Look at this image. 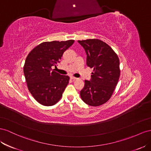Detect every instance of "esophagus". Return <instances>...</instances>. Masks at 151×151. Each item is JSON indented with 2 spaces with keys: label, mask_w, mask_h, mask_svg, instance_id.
Wrapping results in <instances>:
<instances>
[{
  "label": "esophagus",
  "mask_w": 151,
  "mask_h": 151,
  "mask_svg": "<svg viewBox=\"0 0 151 151\" xmlns=\"http://www.w3.org/2000/svg\"><path fill=\"white\" fill-rule=\"evenodd\" d=\"M71 79L73 80H75L78 79V78H76V77H74V76H71Z\"/></svg>",
  "instance_id": "34e87169"
}]
</instances>
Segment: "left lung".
Masks as SVG:
<instances>
[{"label":"left lung","instance_id":"8db88e82","mask_svg":"<svg viewBox=\"0 0 151 151\" xmlns=\"http://www.w3.org/2000/svg\"><path fill=\"white\" fill-rule=\"evenodd\" d=\"M87 54V65L93 68L90 81L85 80L80 91L82 101L91 106H99L109 100L120 76L118 55L99 39L78 40Z\"/></svg>","mask_w":151,"mask_h":151}]
</instances>
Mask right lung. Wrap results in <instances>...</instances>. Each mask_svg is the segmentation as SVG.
<instances>
[{
	"label": "right lung",
	"instance_id": "obj_1",
	"mask_svg": "<svg viewBox=\"0 0 151 151\" xmlns=\"http://www.w3.org/2000/svg\"><path fill=\"white\" fill-rule=\"evenodd\" d=\"M75 40L42 42L27 55L23 68L29 92L39 104L50 106L61 99L70 77L53 70L59 63L64 52Z\"/></svg>",
	"mask_w": 151,
	"mask_h": 151
}]
</instances>
